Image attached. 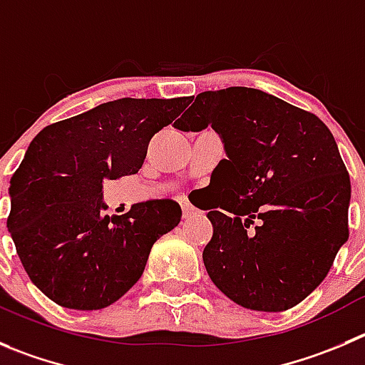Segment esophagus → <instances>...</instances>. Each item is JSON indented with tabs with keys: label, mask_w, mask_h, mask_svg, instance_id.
<instances>
[{
	"label": "esophagus",
	"mask_w": 365,
	"mask_h": 365,
	"mask_svg": "<svg viewBox=\"0 0 365 365\" xmlns=\"http://www.w3.org/2000/svg\"><path fill=\"white\" fill-rule=\"evenodd\" d=\"M180 207H182V217L185 218H192V217H197V215H199L197 207H193L192 204L185 199L180 200Z\"/></svg>",
	"instance_id": "34e87169"
}]
</instances>
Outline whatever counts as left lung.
Instances as JSON below:
<instances>
[{
    "instance_id": "obj_1",
    "label": "left lung",
    "mask_w": 365,
    "mask_h": 365,
    "mask_svg": "<svg viewBox=\"0 0 365 365\" xmlns=\"http://www.w3.org/2000/svg\"><path fill=\"white\" fill-rule=\"evenodd\" d=\"M207 125L227 154L206 207L207 274L240 307L289 310L322 283L349 237L351 182L333 134L315 114L252 88L200 93L175 121L193 133Z\"/></svg>"
}]
</instances>
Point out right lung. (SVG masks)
<instances>
[{"instance_id": "1", "label": "right lung", "mask_w": 365, "mask_h": 365, "mask_svg": "<svg viewBox=\"0 0 365 365\" xmlns=\"http://www.w3.org/2000/svg\"><path fill=\"white\" fill-rule=\"evenodd\" d=\"M182 98H120L44 127L10 179V231L37 289L64 308L100 310L133 289L152 245L180 222L175 200L102 211L103 180L138 173Z\"/></svg>"}]
</instances>
